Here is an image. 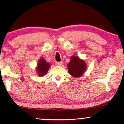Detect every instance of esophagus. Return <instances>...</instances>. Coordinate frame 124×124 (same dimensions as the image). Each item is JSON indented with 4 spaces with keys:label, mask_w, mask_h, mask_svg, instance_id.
<instances>
[{
    "label": "esophagus",
    "mask_w": 124,
    "mask_h": 124,
    "mask_svg": "<svg viewBox=\"0 0 124 124\" xmlns=\"http://www.w3.org/2000/svg\"><path fill=\"white\" fill-rule=\"evenodd\" d=\"M56 64L58 66H61L62 64V62H57Z\"/></svg>",
    "instance_id": "obj_1"
}]
</instances>
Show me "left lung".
Masks as SVG:
<instances>
[{
	"label": "left lung",
	"mask_w": 124,
	"mask_h": 124,
	"mask_svg": "<svg viewBox=\"0 0 124 124\" xmlns=\"http://www.w3.org/2000/svg\"><path fill=\"white\" fill-rule=\"evenodd\" d=\"M69 74L74 78H79L83 75L86 70V63L85 61L78 56L70 57V62L67 64Z\"/></svg>",
	"instance_id": "obj_1"
}]
</instances>
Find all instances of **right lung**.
Segmentation results:
<instances>
[{"label":"right lung","instance_id":"obj_1","mask_svg":"<svg viewBox=\"0 0 124 124\" xmlns=\"http://www.w3.org/2000/svg\"><path fill=\"white\" fill-rule=\"evenodd\" d=\"M50 64L49 63L46 62L44 58H41L38 61L37 63V66H36V72H37L38 75L41 77L44 76L46 74L48 71L49 69Z\"/></svg>","mask_w":124,"mask_h":124}]
</instances>
